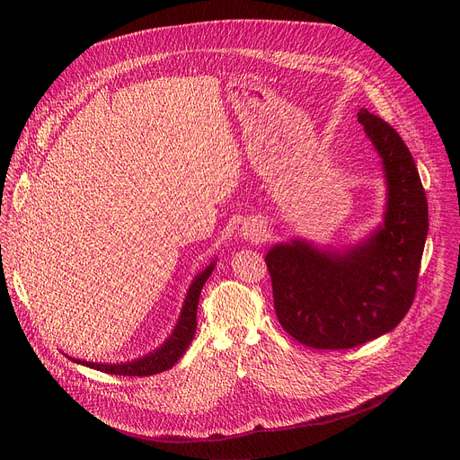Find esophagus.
<instances>
[{"instance_id":"esophagus-1","label":"esophagus","mask_w":460,"mask_h":460,"mask_svg":"<svg viewBox=\"0 0 460 460\" xmlns=\"http://www.w3.org/2000/svg\"><path fill=\"white\" fill-rule=\"evenodd\" d=\"M243 234L245 236H249V238H254V236H258V226H245L243 227Z\"/></svg>"}]
</instances>
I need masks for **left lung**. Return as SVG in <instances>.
<instances>
[{
	"instance_id": "left-lung-1",
	"label": "left lung",
	"mask_w": 460,
	"mask_h": 460,
	"mask_svg": "<svg viewBox=\"0 0 460 460\" xmlns=\"http://www.w3.org/2000/svg\"><path fill=\"white\" fill-rule=\"evenodd\" d=\"M358 121L382 158L384 224L344 251L296 238L266 254L280 325L314 349H349L395 330L413 304L428 236L426 192L404 140L366 109Z\"/></svg>"
}]
</instances>
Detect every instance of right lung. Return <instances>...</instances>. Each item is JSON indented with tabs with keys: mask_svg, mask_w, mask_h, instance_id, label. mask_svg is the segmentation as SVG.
<instances>
[{
	"mask_svg": "<svg viewBox=\"0 0 460 460\" xmlns=\"http://www.w3.org/2000/svg\"><path fill=\"white\" fill-rule=\"evenodd\" d=\"M213 270H215V261L211 266H208L200 275H196V279L192 280V284L187 291V296L183 300V307H181L180 320L174 327V332L164 342V346H160L156 351H153L142 358L121 362V364H98V362H87V360H80V358H73V360L82 366L103 371V373L123 375V376H149V375H156L165 369H171L180 360V357L185 353V349L189 348V344L196 333V309H199L202 288H204L206 280L209 279V275L213 273Z\"/></svg>",
	"mask_w": 460,
	"mask_h": 460,
	"instance_id": "1",
	"label": "right lung"
}]
</instances>
